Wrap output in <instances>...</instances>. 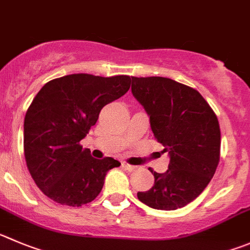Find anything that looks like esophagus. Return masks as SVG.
<instances>
[{
	"label": "esophagus",
	"instance_id": "34e87169",
	"mask_svg": "<svg viewBox=\"0 0 250 250\" xmlns=\"http://www.w3.org/2000/svg\"><path fill=\"white\" fill-rule=\"evenodd\" d=\"M123 167H125L127 170H129V171H132V170L137 169V167H134V165H130V164H127V163H123L122 164Z\"/></svg>",
	"mask_w": 250,
	"mask_h": 250
}]
</instances>
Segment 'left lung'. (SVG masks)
Masks as SVG:
<instances>
[{"label":"left lung","mask_w":250,"mask_h":250,"mask_svg":"<svg viewBox=\"0 0 250 250\" xmlns=\"http://www.w3.org/2000/svg\"><path fill=\"white\" fill-rule=\"evenodd\" d=\"M132 93L170 158L165 172L150 170L153 188L137 196L151 208H181L206 188L220 162L217 116L199 91L171 79L132 76Z\"/></svg>","instance_id":"left-lung-1"}]
</instances>
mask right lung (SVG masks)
Listing matches in <instances>:
<instances>
[{"label": "right lung", "instance_id": "1", "mask_svg": "<svg viewBox=\"0 0 250 250\" xmlns=\"http://www.w3.org/2000/svg\"><path fill=\"white\" fill-rule=\"evenodd\" d=\"M127 75L71 74L41 88L24 118V157L37 186L58 204L79 207L96 199L113 158L96 159L80 141L104 106L129 90Z\"/></svg>", "mask_w": 250, "mask_h": 250}]
</instances>
